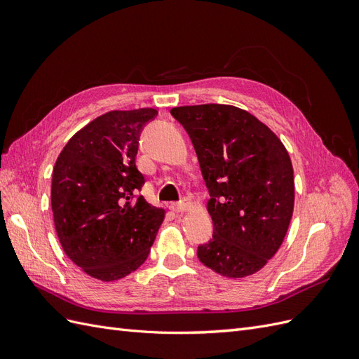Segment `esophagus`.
Here are the masks:
<instances>
[{
  "label": "esophagus",
  "instance_id": "34e87169",
  "mask_svg": "<svg viewBox=\"0 0 359 359\" xmlns=\"http://www.w3.org/2000/svg\"><path fill=\"white\" fill-rule=\"evenodd\" d=\"M191 208V202H189L187 199H184L181 202H175V203H170V210L173 212H182V211H187Z\"/></svg>",
  "mask_w": 359,
  "mask_h": 359
}]
</instances>
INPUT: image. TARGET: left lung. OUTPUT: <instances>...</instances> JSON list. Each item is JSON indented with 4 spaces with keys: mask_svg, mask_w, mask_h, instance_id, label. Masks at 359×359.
Masks as SVG:
<instances>
[{
    "mask_svg": "<svg viewBox=\"0 0 359 359\" xmlns=\"http://www.w3.org/2000/svg\"><path fill=\"white\" fill-rule=\"evenodd\" d=\"M186 128L208 187L212 240L201 262L229 278L262 269L283 243L295 184L285 145L256 116L231 104L173 107Z\"/></svg>",
    "mask_w": 359,
    "mask_h": 359,
    "instance_id": "obj_1",
    "label": "left lung"
}]
</instances>
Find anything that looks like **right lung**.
Wrapping results in <instances>:
<instances>
[{"mask_svg": "<svg viewBox=\"0 0 359 359\" xmlns=\"http://www.w3.org/2000/svg\"><path fill=\"white\" fill-rule=\"evenodd\" d=\"M153 107L111 111L73 135L52 173L53 223L62 250L83 273L119 280L142 265L165 210L149 205L136 168L139 137Z\"/></svg>", "mask_w": 359, "mask_h": 359, "instance_id": "right-lung-1", "label": "right lung"}]
</instances>
